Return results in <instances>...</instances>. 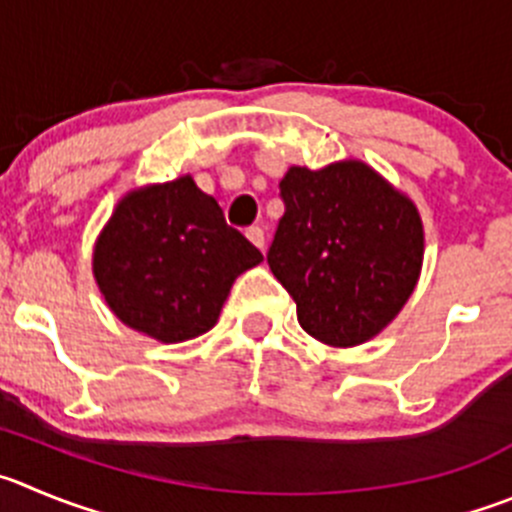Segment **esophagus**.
<instances>
[{
    "instance_id": "esophagus-1",
    "label": "esophagus",
    "mask_w": 512,
    "mask_h": 512,
    "mask_svg": "<svg viewBox=\"0 0 512 512\" xmlns=\"http://www.w3.org/2000/svg\"><path fill=\"white\" fill-rule=\"evenodd\" d=\"M247 240L257 247V250H265V232L262 227H247Z\"/></svg>"
}]
</instances>
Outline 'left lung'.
I'll use <instances>...</instances> for the list:
<instances>
[{
	"instance_id": "obj_1",
	"label": "left lung",
	"mask_w": 512,
	"mask_h": 512,
	"mask_svg": "<svg viewBox=\"0 0 512 512\" xmlns=\"http://www.w3.org/2000/svg\"><path fill=\"white\" fill-rule=\"evenodd\" d=\"M280 197L285 214L267 265L293 295L303 331L333 348L379 336L422 275L417 204L358 159L290 166Z\"/></svg>"
}]
</instances>
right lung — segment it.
<instances>
[{
    "mask_svg": "<svg viewBox=\"0 0 512 512\" xmlns=\"http://www.w3.org/2000/svg\"><path fill=\"white\" fill-rule=\"evenodd\" d=\"M262 252L227 227L217 199L189 174L136 186L93 247V278L118 321L161 343L214 328L234 280Z\"/></svg>",
    "mask_w": 512,
    "mask_h": 512,
    "instance_id": "obj_1",
    "label": "right lung"
}]
</instances>
